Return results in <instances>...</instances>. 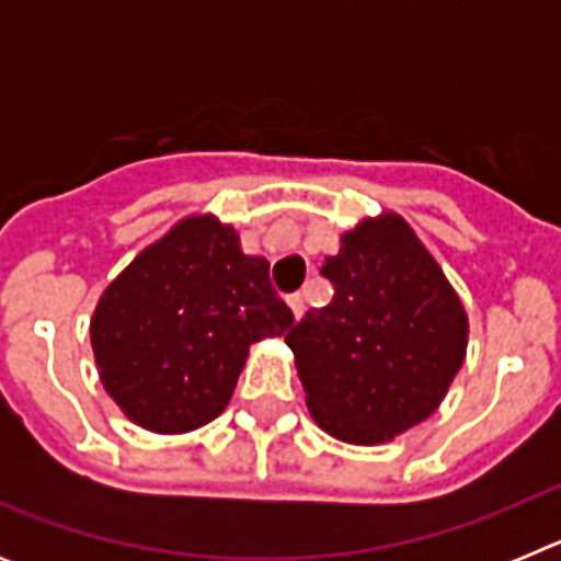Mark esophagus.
Segmentation results:
<instances>
[{
	"label": "esophagus",
	"mask_w": 561,
	"mask_h": 561,
	"mask_svg": "<svg viewBox=\"0 0 561 561\" xmlns=\"http://www.w3.org/2000/svg\"><path fill=\"white\" fill-rule=\"evenodd\" d=\"M286 304H289V309H291V317H295V320H300V317L306 314L304 295H289V297H286Z\"/></svg>",
	"instance_id": "1"
}]
</instances>
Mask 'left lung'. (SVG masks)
<instances>
[{
  "mask_svg": "<svg viewBox=\"0 0 561 561\" xmlns=\"http://www.w3.org/2000/svg\"><path fill=\"white\" fill-rule=\"evenodd\" d=\"M320 272L331 304L286 334L306 408L336 440L388 444L438 410L466 359L469 317L399 213L342 232Z\"/></svg>",
  "mask_w": 561,
  "mask_h": 561,
  "instance_id": "obj_1",
  "label": "left lung"
}]
</instances>
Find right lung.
Masks as SVG:
<instances>
[{"mask_svg": "<svg viewBox=\"0 0 561 561\" xmlns=\"http://www.w3.org/2000/svg\"><path fill=\"white\" fill-rule=\"evenodd\" d=\"M295 323L266 257L232 225L193 213L103 289L89 336L106 393L137 427L180 435L230 404L252 342Z\"/></svg>", "mask_w": 561, "mask_h": 561, "instance_id": "right-lung-1", "label": "right lung"}]
</instances>
